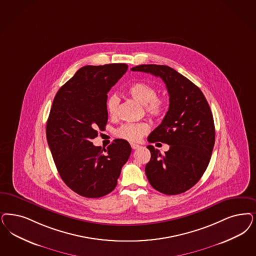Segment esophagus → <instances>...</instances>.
Listing matches in <instances>:
<instances>
[{
	"mask_svg": "<svg viewBox=\"0 0 256 256\" xmlns=\"http://www.w3.org/2000/svg\"><path fill=\"white\" fill-rule=\"evenodd\" d=\"M130 146H132V150H137V148H140V146H139V144H130Z\"/></svg>",
	"mask_w": 256,
	"mask_h": 256,
	"instance_id": "obj_1",
	"label": "esophagus"
}]
</instances>
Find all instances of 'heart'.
Wrapping results in <instances>:
<instances>
[{"label":"heart","mask_w":256,"mask_h":256,"mask_svg":"<svg viewBox=\"0 0 256 256\" xmlns=\"http://www.w3.org/2000/svg\"><path fill=\"white\" fill-rule=\"evenodd\" d=\"M128 94L136 101L144 105L146 114L152 119L162 118L168 108V101L164 97L157 96V88L146 82L133 83L128 88ZM120 99L117 94L110 96L106 100V110L112 117L118 112ZM150 132V126L144 122L124 124L116 130V135L128 142H137Z\"/></svg>","instance_id":"1"}]
</instances>
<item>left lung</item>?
<instances>
[{
    "mask_svg": "<svg viewBox=\"0 0 256 256\" xmlns=\"http://www.w3.org/2000/svg\"><path fill=\"white\" fill-rule=\"evenodd\" d=\"M132 70L160 76L166 83L169 108L148 140L168 144L169 150L162 155L148 146L151 158L146 174L160 193L182 194L200 180L211 159L216 139L211 108L200 88L169 66L144 64Z\"/></svg>",
    "mask_w": 256,
    "mask_h": 256,
    "instance_id": "8db88e82",
    "label": "left lung"
}]
</instances>
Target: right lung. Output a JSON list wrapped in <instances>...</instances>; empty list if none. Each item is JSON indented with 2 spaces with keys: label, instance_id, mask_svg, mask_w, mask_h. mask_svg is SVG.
Masks as SVG:
<instances>
[{
  "label": "right lung",
  "instance_id": "right-lung-1",
  "mask_svg": "<svg viewBox=\"0 0 256 256\" xmlns=\"http://www.w3.org/2000/svg\"><path fill=\"white\" fill-rule=\"evenodd\" d=\"M126 70L123 63L84 66L54 98L47 142L62 180L82 196L96 198L110 193L132 153L123 139L103 150L92 142L108 122V92Z\"/></svg>",
  "mask_w": 256,
  "mask_h": 256
}]
</instances>
